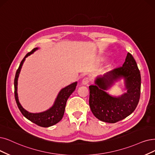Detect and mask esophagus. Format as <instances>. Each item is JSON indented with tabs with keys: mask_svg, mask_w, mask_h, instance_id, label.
<instances>
[{
	"mask_svg": "<svg viewBox=\"0 0 155 155\" xmlns=\"http://www.w3.org/2000/svg\"><path fill=\"white\" fill-rule=\"evenodd\" d=\"M90 81V78H88V77H85V78H84L82 80V84H84V85H86V84H87L88 83H89Z\"/></svg>",
	"mask_w": 155,
	"mask_h": 155,
	"instance_id": "esophagus-1",
	"label": "esophagus"
}]
</instances>
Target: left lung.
Returning a JSON list of instances; mask_svg holds the SVG:
<instances>
[{
    "label": "left lung",
    "mask_w": 155,
    "mask_h": 155,
    "mask_svg": "<svg viewBox=\"0 0 155 155\" xmlns=\"http://www.w3.org/2000/svg\"><path fill=\"white\" fill-rule=\"evenodd\" d=\"M121 78L124 79L127 92L117 97L109 94L106 91ZM140 84L137 63L128 53L122 67L97 76L95 84L89 86V104L92 113L99 120L106 123H114L125 119L137 106Z\"/></svg>",
    "instance_id": "left-lung-1"
}]
</instances>
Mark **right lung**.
Instances as JSON below:
<instances>
[{"label": "right lung", "instance_id": "obj_1", "mask_svg": "<svg viewBox=\"0 0 155 155\" xmlns=\"http://www.w3.org/2000/svg\"><path fill=\"white\" fill-rule=\"evenodd\" d=\"M38 49H39V48H35L30 52L28 53L21 61L20 66L18 67V70L16 71L14 82L15 97L18 108H19L22 114L27 119L40 127H49L57 124V123H58L61 119H62L65 112V108L67 99L72 94V92L75 90L78 82H74L72 84L68 85L65 86V88L61 89L59 91L53 106L46 110H45L43 111V112L41 113H33L28 112V111L25 109L20 103L18 96L17 90L18 77H19L22 65L24 63L25 60V58L30 56V54L34 53L35 51L38 50Z\"/></svg>", "mask_w": 155, "mask_h": 155}]
</instances>
